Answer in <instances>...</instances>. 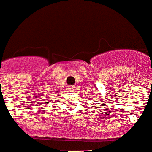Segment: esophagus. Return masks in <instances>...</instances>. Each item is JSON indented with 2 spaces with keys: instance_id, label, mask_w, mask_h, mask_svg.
I'll return each instance as SVG.
<instances>
[{
  "instance_id": "esophagus-1",
  "label": "esophagus",
  "mask_w": 152,
  "mask_h": 152,
  "mask_svg": "<svg viewBox=\"0 0 152 152\" xmlns=\"http://www.w3.org/2000/svg\"><path fill=\"white\" fill-rule=\"evenodd\" d=\"M76 89V86H72V87H70V90L72 91H75Z\"/></svg>"
}]
</instances>
